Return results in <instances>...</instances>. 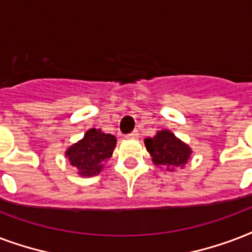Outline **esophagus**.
I'll return each instance as SVG.
<instances>
[{"label": "esophagus", "mask_w": 252, "mask_h": 252, "mask_svg": "<svg viewBox=\"0 0 252 252\" xmlns=\"http://www.w3.org/2000/svg\"><path fill=\"white\" fill-rule=\"evenodd\" d=\"M127 138H130V139H138V138H139V132L136 131V130H134V131L128 134Z\"/></svg>", "instance_id": "esophagus-1"}]
</instances>
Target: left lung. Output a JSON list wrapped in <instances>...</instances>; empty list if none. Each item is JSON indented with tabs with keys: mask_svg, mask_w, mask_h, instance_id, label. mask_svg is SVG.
<instances>
[{
	"mask_svg": "<svg viewBox=\"0 0 252 252\" xmlns=\"http://www.w3.org/2000/svg\"><path fill=\"white\" fill-rule=\"evenodd\" d=\"M144 144L153 158L154 164L168 167L167 169L169 167H184L192 154L188 144L181 142L169 130H160L154 138H146Z\"/></svg>",
	"mask_w": 252,
	"mask_h": 252,
	"instance_id": "obj_1",
	"label": "left lung"
}]
</instances>
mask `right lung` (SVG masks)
Instances as JSON below:
<instances>
[{"label": "right lung", "instance_id": "right-lung-1", "mask_svg": "<svg viewBox=\"0 0 252 252\" xmlns=\"http://www.w3.org/2000/svg\"><path fill=\"white\" fill-rule=\"evenodd\" d=\"M117 139L112 134H105L99 128H91L84 138L72 144L65 151L71 165L79 169V175L91 177L98 175L105 161L110 159L116 148Z\"/></svg>", "mask_w": 252, "mask_h": 252}]
</instances>
